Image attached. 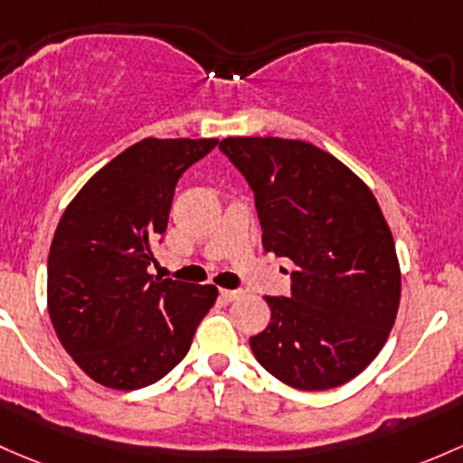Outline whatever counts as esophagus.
<instances>
[{
    "instance_id": "esophagus-1",
    "label": "esophagus",
    "mask_w": 463,
    "mask_h": 463,
    "mask_svg": "<svg viewBox=\"0 0 463 463\" xmlns=\"http://www.w3.org/2000/svg\"><path fill=\"white\" fill-rule=\"evenodd\" d=\"M219 295H222L226 301H237V299H241V297H244V290H228V288H222V290H219Z\"/></svg>"
}]
</instances>
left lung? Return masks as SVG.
Here are the masks:
<instances>
[{
  "label": "left lung",
  "mask_w": 463,
  "mask_h": 463,
  "mask_svg": "<svg viewBox=\"0 0 463 463\" xmlns=\"http://www.w3.org/2000/svg\"><path fill=\"white\" fill-rule=\"evenodd\" d=\"M222 153L250 184L264 248L299 266L290 297H266L270 324L250 337L257 362L299 391L357 377L395 324V240L362 177L301 139L226 137Z\"/></svg>",
  "instance_id": "8db88e82"
}]
</instances>
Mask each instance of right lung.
<instances>
[{"mask_svg": "<svg viewBox=\"0 0 463 463\" xmlns=\"http://www.w3.org/2000/svg\"><path fill=\"white\" fill-rule=\"evenodd\" d=\"M219 139L146 137L97 170L68 203L48 252V315L90 379L135 391L173 371L215 306L213 284L155 279L150 244L177 179Z\"/></svg>", "mask_w": 463, "mask_h": 463, "instance_id": "right-lung-1", "label": "right lung"}]
</instances>
